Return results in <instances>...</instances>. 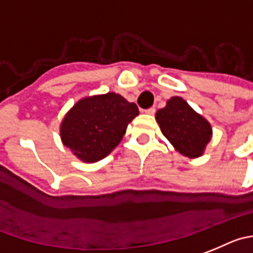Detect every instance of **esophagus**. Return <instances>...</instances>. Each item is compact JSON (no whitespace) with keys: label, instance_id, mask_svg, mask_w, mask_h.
Returning <instances> with one entry per match:
<instances>
[{"label":"esophagus","instance_id":"34e87169","mask_svg":"<svg viewBox=\"0 0 253 253\" xmlns=\"http://www.w3.org/2000/svg\"><path fill=\"white\" fill-rule=\"evenodd\" d=\"M155 112H156L155 107H150L147 108V110H145V113H147V115H155Z\"/></svg>","mask_w":253,"mask_h":253}]
</instances>
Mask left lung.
Listing matches in <instances>:
<instances>
[{"mask_svg": "<svg viewBox=\"0 0 253 253\" xmlns=\"http://www.w3.org/2000/svg\"><path fill=\"white\" fill-rule=\"evenodd\" d=\"M156 120L165 137L187 157L201 156L211 140V125L181 97L167 101L166 107L157 111Z\"/></svg>", "mask_w": 253, "mask_h": 253, "instance_id": "8db88e82", "label": "left lung"}]
</instances>
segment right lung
Instances as JSON below:
<instances>
[{"label":"right lung","mask_w":253,"mask_h":253,"mask_svg":"<svg viewBox=\"0 0 253 253\" xmlns=\"http://www.w3.org/2000/svg\"><path fill=\"white\" fill-rule=\"evenodd\" d=\"M137 115L136 103L115 92L84 98L65 116L61 138L82 161H100L119 145Z\"/></svg>","instance_id":"right-lung-1"}]
</instances>
